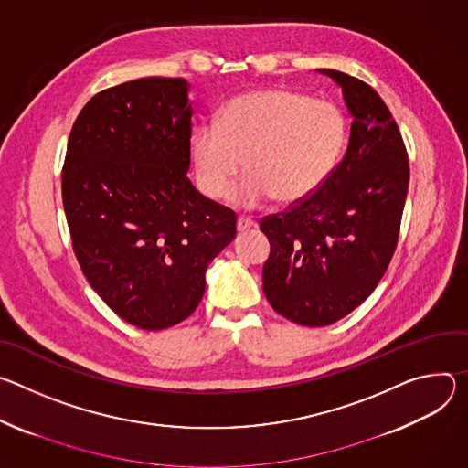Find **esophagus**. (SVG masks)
I'll list each match as a JSON object with an SVG mask.
<instances>
[{"mask_svg": "<svg viewBox=\"0 0 468 468\" xmlns=\"http://www.w3.org/2000/svg\"><path fill=\"white\" fill-rule=\"evenodd\" d=\"M236 227H238V230H239V232H245V230H249V229H254V227H256V223H254L250 218L239 216V218H238V221H236Z\"/></svg>", "mask_w": 468, "mask_h": 468, "instance_id": "34e87169", "label": "esophagus"}]
</instances>
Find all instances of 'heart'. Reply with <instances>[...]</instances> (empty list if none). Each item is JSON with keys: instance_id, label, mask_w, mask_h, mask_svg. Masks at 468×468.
I'll return each mask as SVG.
<instances>
[{"instance_id": "b5f03b06", "label": "heart", "mask_w": 468, "mask_h": 468, "mask_svg": "<svg viewBox=\"0 0 468 468\" xmlns=\"http://www.w3.org/2000/svg\"><path fill=\"white\" fill-rule=\"evenodd\" d=\"M346 143V119L327 100L288 89L252 90L232 98L218 122L193 133V162L204 195L229 189L234 206L261 207L273 198L295 204L313 197L335 171Z\"/></svg>"}]
</instances>
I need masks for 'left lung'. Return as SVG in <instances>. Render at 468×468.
Here are the masks:
<instances>
[{"mask_svg": "<svg viewBox=\"0 0 468 468\" xmlns=\"http://www.w3.org/2000/svg\"><path fill=\"white\" fill-rule=\"evenodd\" d=\"M353 115L346 155L327 182L284 212L261 219L271 252L264 293L275 313L331 325L376 290L398 245L409 158L387 103L365 81L322 69Z\"/></svg>", "mask_w": 468, "mask_h": 468, "instance_id": "1", "label": "left lung"}]
</instances>
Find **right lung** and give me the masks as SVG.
Wrapping results in <instances>:
<instances>
[{
	"label": "right lung",
	"instance_id": "1",
	"mask_svg": "<svg viewBox=\"0 0 468 468\" xmlns=\"http://www.w3.org/2000/svg\"><path fill=\"white\" fill-rule=\"evenodd\" d=\"M182 78H141L94 94L63 165L72 249L124 322L162 331L198 306L206 270L236 236V214L186 176L193 108Z\"/></svg>",
	"mask_w": 468,
	"mask_h": 468
}]
</instances>
